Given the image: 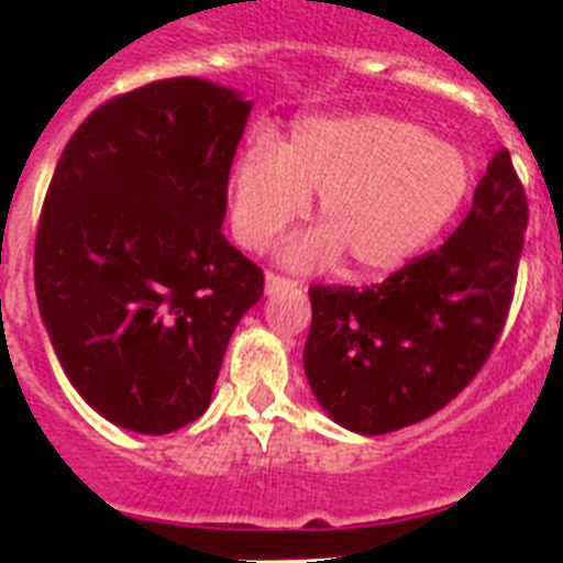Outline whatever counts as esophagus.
Wrapping results in <instances>:
<instances>
[{
    "mask_svg": "<svg viewBox=\"0 0 563 563\" xmlns=\"http://www.w3.org/2000/svg\"><path fill=\"white\" fill-rule=\"evenodd\" d=\"M292 287H296V282H290V278H285V276H278V273H267L265 276L267 296H273V292H278V290H292Z\"/></svg>",
    "mask_w": 563,
    "mask_h": 563,
    "instance_id": "34e87169",
    "label": "esophagus"
}]
</instances>
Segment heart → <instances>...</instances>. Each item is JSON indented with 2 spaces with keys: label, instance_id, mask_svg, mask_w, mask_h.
Here are the masks:
<instances>
[{
  "label": "heart",
  "instance_id": "b5f03b06",
  "mask_svg": "<svg viewBox=\"0 0 563 563\" xmlns=\"http://www.w3.org/2000/svg\"><path fill=\"white\" fill-rule=\"evenodd\" d=\"M460 146L395 114L305 118L282 146L242 152L231 174V228L262 251L318 197L321 225L287 242L278 258L310 271L346 253L355 276H386L449 225L471 191Z\"/></svg>",
  "mask_w": 563,
  "mask_h": 563
}]
</instances>
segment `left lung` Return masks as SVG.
<instances>
[{
	"mask_svg": "<svg viewBox=\"0 0 563 563\" xmlns=\"http://www.w3.org/2000/svg\"><path fill=\"white\" fill-rule=\"evenodd\" d=\"M527 197L499 148L449 242L375 287H310L305 375L343 429L377 437L449 406L505 327Z\"/></svg>",
	"mask_w": 563,
	"mask_h": 563,
	"instance_id": "left-lung-1",
	"label": "left lung"
}]
</instances>
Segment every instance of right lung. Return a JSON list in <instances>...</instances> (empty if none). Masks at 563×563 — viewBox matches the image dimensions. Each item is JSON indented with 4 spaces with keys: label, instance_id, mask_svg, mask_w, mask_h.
Segmentation results:
<instances>
[{
    "label": "right lung",
    "instance_id": "right-lung-1",
    "mask_svg": "<svg viewBox=\"0 0 563 563\" xmlns=\"http://www.w3.org/2000/svg\"><path fill=\"white\" fill-rule=\"evenodd\" d=\"M253 101L206 78L118 96L76 129L36 233V298L73 389L168 434L202 415L265 276L222 236Z\"/></svg>",
    "mask_w": 563,
    "mask_h": 563
}]
</instances>
